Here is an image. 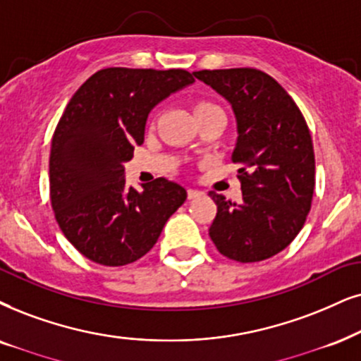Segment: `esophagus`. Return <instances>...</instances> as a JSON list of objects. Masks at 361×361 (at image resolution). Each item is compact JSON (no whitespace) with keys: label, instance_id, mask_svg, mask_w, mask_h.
<instances>
[{"label":"esophagus","instance_id":"esophagus-1","mask_svg":"<svg viewBox=\"0 0 361 361\" xmlns=\"http://www.w3.org/2000/svg\"><path fill=\"white\" fill-rule=\"evenodd\" d=\"M202 195L203 193L200 190H188V200H196V198H200Z\"/></svg>","mask_w":361,"mask_h":361}]
</instances>
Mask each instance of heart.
<instances>
[{
    "label": "heart",
    "mask_w": 361,
    "mask_h": 361,
    "mask_svg": "<svg viewBox=\"0 0 361 361\" xmlns=\"http://www.w3.org/2000/svg\"><path fill=\"white\" fill-rule=\"evenodd\" d=\"M208 106H214V104H212V103H198V104H196L195 109H202V108H208Z\"/></svg>",
    "instance_id": "b5f03b06"
}]
</instances>
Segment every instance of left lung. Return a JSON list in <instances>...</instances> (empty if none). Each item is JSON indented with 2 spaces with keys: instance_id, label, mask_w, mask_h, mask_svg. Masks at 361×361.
<instances>
[{
  "instance_id": "left-lung-1",
  "label": "left lung",
  "mask_w": 361,
  "mask_h": 361,
  "mask_svg": "<svg viewBox=\"0 0 361 361\" xmlns=\"http://www.w3.org/2000/svg\"><path fill=\"white\" fill-rule=\"evenodd\" d=\"M193 75L230 103L238 135L231 159L241 166L243 200L209 193L218 207L209 236L235 262H262L295 240L312 207L314 153L307 121L267 73L230 68Z\"/></svg>"
}]
</instances>
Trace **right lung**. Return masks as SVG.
Instances as JSON below:
<instances>
[{
	"label": "right lung",
	"instance_id": "right-lung-1",
	"mask_svg": "<svg viewBox=\"0 0 361 361\" xmlns=\"http://www.w3.org/2000/svg\"><path fill=\"white\" fill-rule=\"evenodd\" d=\"M185 70L106 68L73 94L53 135L49 191L63 235L91 262L123 267L145 257L186 190L166 178L128 186L125 163L145 141L152 109L193 85Z\"/></svg>",
	"mask_w": 361,
	"mask_h": 361
}]
</instances>
